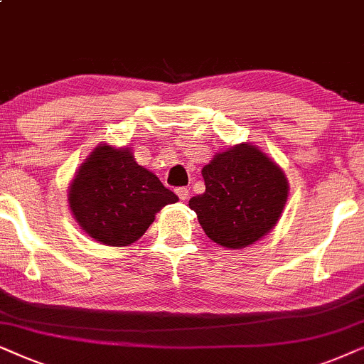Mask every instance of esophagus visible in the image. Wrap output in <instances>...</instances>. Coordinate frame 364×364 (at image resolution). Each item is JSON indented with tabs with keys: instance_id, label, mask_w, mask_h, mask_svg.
<instances>
[{
	"instance_id": "esophagus-1",
	"label": "esophagus",
	"mask_w": 364,
	"mask_h": 364,
	"mask_svg": "<svg viewBox=\"0 0 364 364\" xmlns=\"http://www.w3.org/2000/svg\"><path fill=\"white\" fill-rule=\"evenodd\" d=\"M174 191H176V195L181 201H186L188 196H190V191H188V188H176Z\"/></svg>"
}]
</instances>
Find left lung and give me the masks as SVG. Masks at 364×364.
Instances as JSON below:
<instances>
[{"label": "left lung", "mask_w": 364, "mask_h": 364, "mask_svg": "<svg viewBox=\"0 0 364 364\" xmlns=\"http://www.w3.org/2000/svg\"><path fill=\"white\" fill-rule=\"evenodd\" d=\"M206 190L190 208L210 240L243 250L264 238L287 205V174L273 158L251 143L216 153L201 169Z\"/></svg>", "instance_id": "obj_1"}]
</instances>
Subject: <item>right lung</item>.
<instances>
[{
  "label": "right lung",
  "instance_id": "1",
  "mask_svg": "<svg viewBox=\"0 0 364 364\" xmlns=\"http://www.w3.org/2000/svg\"><path fill=\"white\" fill-rule=\"evenodd\" d=\"M178 201L156 174L139 166L132 148L101 143L76 169L68 205L86 235L106 246L133 245L158 211Z\"/></svg>",
  "mask_w": 364,
  "mask_h": 364
}]
</instances>
